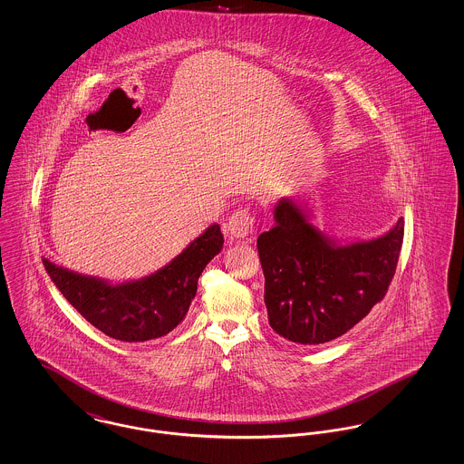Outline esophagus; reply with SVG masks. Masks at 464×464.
<instances>
[{"mask_svg": "<svg viewBox=\"0 0 464 464\" xmlns=\"http://www.w3.org/2000/svg\"><path fill=\"white\" fill-rule=\"evenodd\" d=\"M254 224H256L254 216L248 210L242 208V210L235 212L229 218V221L226 222L224 227H226V233L231 238H235V240H248L252 237V233H254Z\"/></svg>", "mask_w": 464, "mask_h": 464, "instance_id": "34e87169", "label": "esophagus"}]
</instances>
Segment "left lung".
Instances as JSON below:
<instances>
[{
	"instance_id": "left-lung-1",
	"label": "left lung",
	"mask_w": 464,
	"mask_h": 464,
	"mask_svg": "<svg viewBox=\"0 0 464 464\" xmlns=\"http://www.w3.org/2000/svg\"><path fill=\"white\" fill-rule=\"evenodd\" d=\"M273 216L275 227L257 238L271 329L297 344H324L353 329L392 284L403 219L372 240L341 243L297 199H280Z\"/></svg>"
}]
</instances>
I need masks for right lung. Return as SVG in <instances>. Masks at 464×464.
Returning a JSON list of instances; mask_svg holds the SVG:
<instances>
[{"label": "right lung", "instance_id": "obj_1", "mask_svg": "<svg viewBox=\"0 0 464 464\" xmlns=\"http://www.w3.org/2000/svg\"><path fill=\"white\" fill-rule=\"evenodd\" d=\"M219 224L208 226L169 265L139 280L112 284L53 265L44 266L61 294L95 329L123 343H144L174 331L197 295L198 278L222 250Z\"/></svg>", "mask_w": 464, "mask_h": 464}]
</instances>
